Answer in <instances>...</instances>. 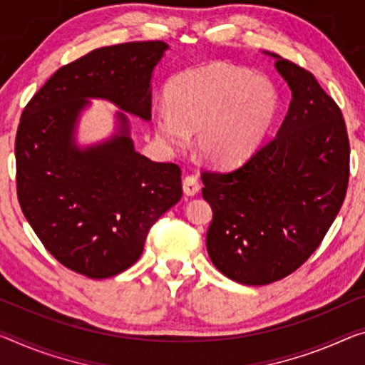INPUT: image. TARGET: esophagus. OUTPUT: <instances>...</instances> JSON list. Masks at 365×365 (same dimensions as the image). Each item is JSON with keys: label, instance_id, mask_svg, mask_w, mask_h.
<instances>
[{"label": "esophagus", "instance_id": "34e87169", "mask_svg": "<svg viewBox=\"0 0 365 365\" xmlns=\"http://www.w3.org/2000/svg\"><path fill=\"white\" fill-rule=\"evenodd\" d=\"M199 189H200L199 181L194 176H186V178H184L182 190H184V194L187 195V197H194V195L199 192Z\"/></svg>", "mask_w": 365, "mask_h": 365}]
</instances>
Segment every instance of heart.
Wrapping results in <instances>:
<instances>
[{
  "instance_id": "obj_1",
  "label": "heart",
  "mask_w": 365,
  "mask_h": 365,
  "mask_svg": "<svg viewBox=\"0 0 365 365\" xmlns=\"http://www.w3.org/2000/svg\"><path fill=\"white\" fill-rule=\"evenodd\" d=\"M168 108L155 112L156 135L178 148L194 132V147L207 163L228 168L261 147L279 109V93L266 76L210 63L173 78Z\"/></svg>"
}]
</instances>
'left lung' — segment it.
<instances>
[{"label": "left lung", "mask_w": 365, "mask_h": 365, "mask_svg": "<svg viewBox=\"0 0 365 365\" xmlns=\"http://www.w3.org/2000/svg\"><path fill=\"white\" fill-rule=\"evenodd\" d=\"M264 55L292 93L277 135L238 168L202 175L214 214L207 253L223 276L245 285L276 282L304 264L339 214L349 181L338 106L310 71Z\"/></svg>", "instance_id": "1"}]
</instances>
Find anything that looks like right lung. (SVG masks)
I'll use <instances>...</instances> for the list:
<instances>
[{"label":"right lung","mask_w":365,"mask_h":365,"mask_svg":"<svg viewBox=\"0 0 365 365\" xmlns=\"http://www.w3.org/2000/svg\"><path fill=\"white\" fill-rule=\"evenodd\" d=\"M168 48L156 41L93 50L55 71L21 115L22 214L55 259L89 279L135 264L150 228L182 195L179 166L138 153L128 119L151 120V78ZM91 98L120 110L109 138L81 144L77 130Z\"/></svg>","instance_id":"add662e5"}]
</instances>
